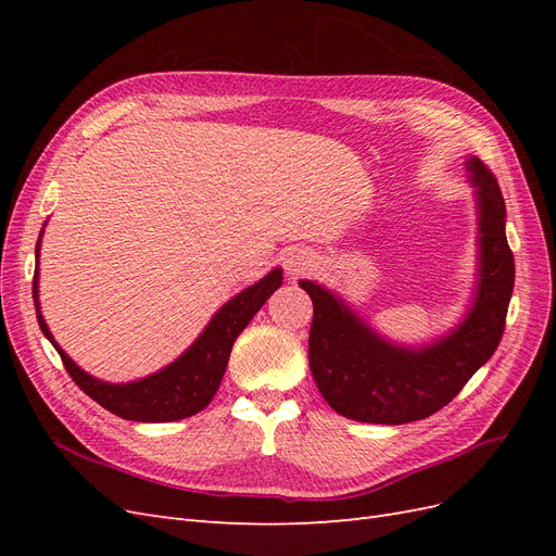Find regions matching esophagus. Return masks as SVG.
<instances>
[{
  "label": "esophagus",
  "mask_w": 556,
  "mask_h": 556,
  "mask_svg": "<svg viewBox=\"0 0 556 556\" xmlns=\"http://www.w3.org/2000/svg\"><path fill=\"white\" fill-rule=\"evenodd\" d=\"M285 266H288V271L292 276H301V274L311 271V268L315 266V260L306 257V255H292L288 262H285Z\"/></svg>",
  "instance_id": "esophagus-1"
}]
</instances>
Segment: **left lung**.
<instances>
[{
    "label": "left lung",
    "instance_id": "1",
    "mask_svg": "<svg viewBox=\"0 0 556 556\" xmlns=\"http://www.w3.org/2000/svg\"><path fill=\"white\" fill-rule=\"evenodd\" d=\"M480 213V285L468 317L425 350L387 343L315 282L301 280L313 299L308 364L319 394L350 419L406 425L439 413L494 355L506 329L515 285V257L506 239V201L494 174L468 162Z\"/></svg>",
    "mask_w": 556,
    "mask_h": 556
}]
</instances>
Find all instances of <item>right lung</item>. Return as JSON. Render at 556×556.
Masks as SVG:
<instances>
[{
    "instance_id": "right-lung-1",
    "label": "right lung",
    "mask_w": 556,
    "mask_h": 556,
    "mask_svg": "<svg viewBox=\"0 0 556 556\" xmlns=\"http://www.w3.org/2000/svg\"><path fill=\"white\" fill-rule=\"evenodd\" d=\"M39 243L41 239L37 241V260ZM37 276L39 271L35 274L31 294H35L39 327L46 339L58 350L66 374H70L80 390L92 401H97L99 406L123 419H134V422H176V419L204 410L213 394L217 392V387H220L229 362V352L233 341H237V336L248 327L252 315L264 306V301L271 296L282 282L280 268H276V271L262 278L257 285H252V288L243 290L239 296H233L229 304L217 311L204 333H201L192 343V348L185 352V355H180L174 364L137 382L111 384L80 371V368L64 355V350L55 343L53 333L48 331L39 311Z\"/></svg>"
}]
</instances>
